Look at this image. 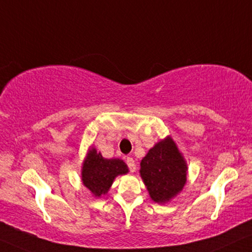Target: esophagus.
<instances>
[{
	"label": "esophagus",
	"mask_w": 252,
	"mask_h": 252,
	"mask_svg": "<svg viewBox=\"0 0 252 252\" xmlns=\"http://www.w3.org/2000/svg\"><path fill=\"white\" fill-rule=\"evenodd\" d=\"M126 165H128V167H129L130 172H135V171H136V164H135V160H133V159H132L131 157H126Z\"/></svg>",
	"instance_id": "1"
}]
</instances>
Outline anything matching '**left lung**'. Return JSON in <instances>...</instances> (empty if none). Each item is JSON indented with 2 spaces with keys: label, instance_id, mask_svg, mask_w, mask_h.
<instances>
[{
  "label": "left lung",
  "instance_id": "obj_1",
  "mask_svg": "<svg viewBox=\"0 0 252 252\" xmlns=\"http://www.w3.org/2000/svg\"><path fill=\"white\" fill-rule=\"evenodd\" d=\"M141 177L150 197L166 203L183 190L187 180V164L170 136L149 150L141 161Z\"/></svg>",
  "mask_w": 252,
  "mask_h": 252
}]
</instances>
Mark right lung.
Here are the masks:
<instances>
[{
  "mask_svg": "<svg viewBox=\"0 0 252 252\" xmlns=\"http://www.w3.org/2000/svg\"><path fill=\"white\" fill-rule=\"evenodd\" d=\"M128 172V166L123 160L119 158H103L96 149L92 148L88 150L87 157L82 164L81 180L95 196L100 197L108 193L117 176Z\"/></svg>",
  "mask_w": 252,
  "mask_h": 252,
  "instance_id": "1",
  "label": "right lung"
}]
</instances>
